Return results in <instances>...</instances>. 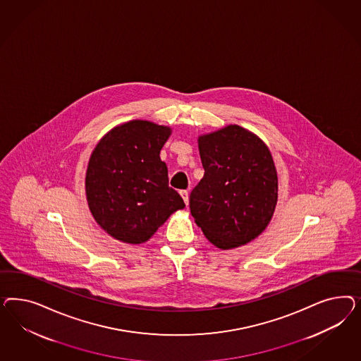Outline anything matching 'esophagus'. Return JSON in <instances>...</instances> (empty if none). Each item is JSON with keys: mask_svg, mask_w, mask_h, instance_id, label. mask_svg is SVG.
I'll use <instances>...</instances> for the list:
<instances>
[{"mask_svg": "<svg viewBox=\"0 0 361 361\" xmlns=\"http://www.w3.org/2000/svg\"><path fill=\"white\" fill-rule=\"evenodd\" d=\"M180 195L183 197V200H184V202H185V205L188 207V204H189V193H188V190H181Z\"/></svg>", "mask_w": 361, "mask_h": 361, "instance_id": "34e87169", "label": "esophagus"}]
</instances>
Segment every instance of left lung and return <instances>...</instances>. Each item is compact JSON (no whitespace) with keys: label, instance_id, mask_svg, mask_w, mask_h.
I'll return each instance as SVG.
<instances>
[{"label":"left lung","instance_id":"8db88e82","mask_svg":"<svg viewBox=\"0 0 361 361\" xmlns=\"http://www.w3.org/2000/svg\"><path fill=\"white\" fill-rule=\"evenodd\" d=\"M205 175L192 190L190 213L214 246L229 250L257 238L273 217L278 176L266 144L240 126L198 137Z\"/></svg>","mask_w":361,"mask_h":361}]
</instances>
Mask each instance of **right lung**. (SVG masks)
<instances>
[{"mask_svg": "<svg viewBox=\"0 0 361 361\" xmlns=\"http://www.w3.org/2000/svg\"><path fill=\"white\" fill-rule=\"evenodd\" d=\"M171 132L152 121H127L106 133L92 151L86 173L88 208L111 237L142 243L172 213L185 208L168 184V168L160 159Z\"/></svg>", "mask_w": 361, "mask_h": 361, "instance_id": "obj_1", "label": "right lung"}]
</instances>
